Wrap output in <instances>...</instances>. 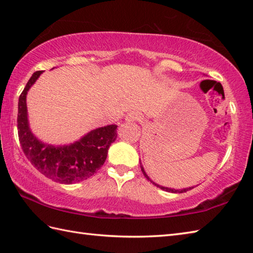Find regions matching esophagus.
I'll use <instances>...</instances> for the list:
<instances>
[{"label":"esophagus","mask_w":253,"mask_h":253,"mask_svg":"<svg viewBox=\"0 0 253 253\" xmlns=\"http://www.w3.org/2000/svg\"><path fill=\"white\" fill-rule=\"evenodd\" d=\"M139 118H140V114H139L138 112L135 111H131L127 114L126 116V121L127 122H133V121H138Z\"/></svg>","instance_id":"obj_1"}]
</instances>
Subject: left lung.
Masks as SVG:
<instances>
[{
	"mask_svg": "<svg viewBox=\"0 0 253 253\" xmlns=\"http://www.w3.org/2000/svg\"><path fill=\"white\" fill-rule=\"evenodd\" d=\"M140 168H141V170H142V173H143L144 177H146V178H147L148 180L151 181L154 186H157V187L161 188V189H162V190L169 191V192H173V193H182V192H186V191H188V190H191V189H193V188H195V187H189V188H182V189H175V188H169V187H163V186H161V185H158L157 182H154V181H153L151 178H150V177L147 175L146 170H144V169H143V166H142L141 162H140Z\"/></svg>",
	"mask_w": 253,
	"mask_h": 253,
	"instance_id": "left-lung-1",
	"label": "left lung"
}]
</instances>
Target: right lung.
<instances>
[{"instance_id":"right-lung-1","label":"right lung","mask_w":253,"mask_h":253,"mask_svg":"<svg viewBox=\"0 0 253 253\" xmlns=\"http://www.w3.org/2000/svg\"><path fill=\"white\" fill-rule=\"evenodd\" d=\"M42 73H34L19 96L17 128L20 146L34 168L47 178L65 185L83 181L104 164L109 148L117 137V125L95 128L79 140L63 146L41 141L30 129L26 99Z\"/></svg>"}]
</instances>
